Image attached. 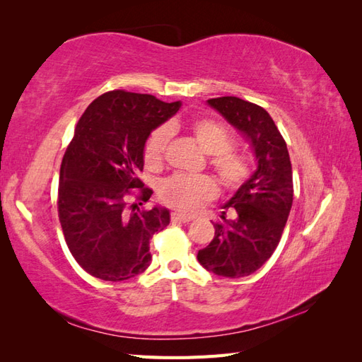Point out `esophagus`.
Instances as JSON below:
<instances>
[{
  "instance_id": "34e87169",
  "label": "esophagus",
  "mask_w": 362,
  "mask_h": 362,
  "mask_svg": "<svg viewBox=\"0 0 362 362\" xmlns=\"http://www.w3.org/2000/svg\"><path fill=\"white\" fill-rule=\"evenodd\" d=\"M171 221L173 222H183V224H185V222L193 221V218L185 216V214H180V213H173L171 214Z\"/></svg>"
}]
</instances>
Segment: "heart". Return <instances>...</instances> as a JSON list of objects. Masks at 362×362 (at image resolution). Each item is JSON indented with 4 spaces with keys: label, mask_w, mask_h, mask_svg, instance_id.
Wrapping results in <instances>:
<instances>
[{
    "label": "heart",
    "mask_w": 362,
    "mask_h": 362,
    "mask_svg": "<svg viewBox=\"0 0 362 362\" xmlns=\"http://www.w3.org/2000/svg\"><path fill=\"white\" fill-rule=\"evenodd\" d=\"M177 129L175 122L153 129L143 146V160L146 168L158 171L163 168L169 135ZM188 134L205 153L216 174L221 185L227 191H236L249 180L252 165L247 156L233 149L232 134L219 121L211 118H197L187 126ZM218 196V185L210 175L175 174L161 183L158 197L169 209L180 213H196L205 204Z\"/></svg>",
    "instance_id": "1"
}]
</instances>
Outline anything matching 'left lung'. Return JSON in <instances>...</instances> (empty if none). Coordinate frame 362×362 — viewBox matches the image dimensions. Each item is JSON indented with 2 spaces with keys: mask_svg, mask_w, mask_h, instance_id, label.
I'll list each match as a JSON object with an SVG mask.
<instances>
[{
  "mask_svg": "<svg viewBox=\"0 0 362 362\" xmlns=\"http://www.w3.org/2000/svg\"><path fill=\"white\" fill-rule=\"evenodd\" d=\"M209 104L252 143L258 169L224 205L214 238L197 259L206 271L228 279L247 276L275 252L294 196L286 141L269 113L236 96L211 98ZM233 214L226 218V213Z\"/></svg>",
  "mask_w": 362,
  "mask_h": 362,
  "instance_id": "obj_1",
  "label": "left lung"
}]
</instances>
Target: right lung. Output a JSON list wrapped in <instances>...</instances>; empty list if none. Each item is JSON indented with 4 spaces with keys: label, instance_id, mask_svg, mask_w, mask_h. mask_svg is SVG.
<instances>
[{
    "label": "right lung",
    "instance_id": "obj_1",
    "mask_svg": "<svg viewBox=\"0 0 362 362\" xmlns=\"http://www.w3.org/2000/svg\"><path fill=\"white\" fill-rule=\"evenodd\" d=\"M152 95L112 90L96 98L74 127L60 165L59 221L71 255L90 275L122 281L144 272L152 236L169 224V211L140 206L143 146L153 129L179 110Z\"/></svg>",
    "mask_w": 362,
    "mask_h": 362
}]
</instances>
